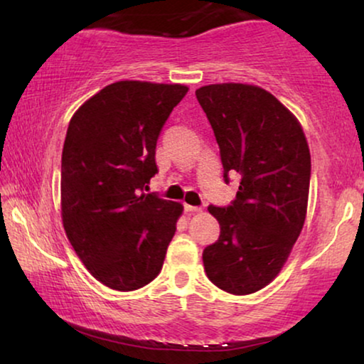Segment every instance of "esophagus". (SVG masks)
Returning a JSON list of instances; mask_svg holds the SVG:
<instances>
[{
  "mask_svg": "<svg viewBox=\"0 0 364 364\" xmlns=\"http://www.w3.org/2000/svg\"><path fill=\"white\" fill-rule=\"evenodd\" d=\"M183 208H186V212H191V213H197V212H200V210H202L200 207H196V205H188V203H186V205H183Z\"/></svg>",
  "mask_w": 364,
  "mask_h": 364,
  "instance_id": "esophagus-1",
  "label": "esophagus"
}]
</instances>
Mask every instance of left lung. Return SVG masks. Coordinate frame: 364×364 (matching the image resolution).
<instances>
[{"mask_svg": "<svg viewBox=\"0 0 364 364\" xmlns=\"http://www.w3.org/2000/svg\"><path fill=\"white\" fill-rule=\"evenodd\" d=\"M223 166L240 176L230 205H208L220 237L203 250L213 285L232 295L267 287L285 265L305 223L311 159L296 117L265 89L210 84L196 91Z\"/></svg>", "mask_w": 364, "mask_h": 364, "instance_id": "1", "label": "left lung"}]
</instances>
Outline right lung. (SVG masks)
<instances>
[{"instance_id":"1","label":"right lung","mask_w":364,"mask_h":364,"mask_svg":"<svg viewBox=\"0 0 364 364\" xmlns=\"http://www.w3.org/2000/svg\"><path fill=\"white\" fill-rule=\"evenodd\" d=\"M182 84L119 81L82 104L69 122L61 159L63 225L91 275L119 291L162 270L183 207L146 193L156 146Z\"/></svg>"}]
</instances>
